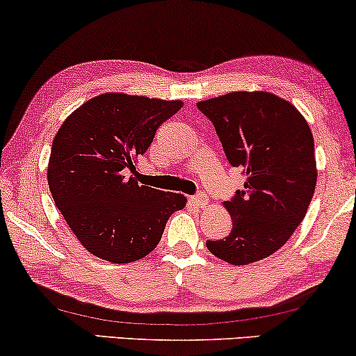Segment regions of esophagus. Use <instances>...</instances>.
Instances as JSON below:
<instances>
[{
	"label": "esophagus",
	"instance_id": "1",
	"mask_svg": "<svg viewBox=\"0 0 356 356\" xmlns=\"http://www.w3.org/2000/svg\"><path fill=\"white\" fill-rule=\"evenodd\" d=\"M189 201L193 202V206L196 207H201V209H204V207L207 206V202H209V197H207L206 195H196V196H191L189 197Z\"/></svg>",
	"mask_w": 356,
	"mask_h": 356
}]
</instances>
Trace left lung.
<instances>
[{
    "label": "left lung",
    "mask_w": 356,
    "mask_h": 356,
    "mask_svg": "<svg viewBox=\"0 0 356 356\" xmlns=\"http://www.w3.org/2000/svg\"><path fill=\"white\" fill-rule=\"evenodd\" d=\"M232 167L245 175L225 207L232 230L207 240L212 255L248 265L273 255L306 216L317 181L314 137L302 114L265 91H235L200 101Z\"/></svg>",
    "instance_id": "left-lung-1"
}]
</instances>
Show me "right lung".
Returning a JSON list of instances; mask_svg holds the SVG:
<instances>
[{
    "mask_svg": "<svg viewBox=\"0 0 356 356\" xmlns=\"http://www.w3.org/2000/svg\"><path fill=\"white\" fill-rule=\"evenodd\" d=\"M181 101L104 93L65 119L54 138L49 188L80 243L111 263H131L154 250L170 216L183 209L178 193L138 184L134 161Z\"/></svg>",
    "mask_w": 356,
    "mask_h": 356,
    "instance_id": "1",
    "label": "right lung"
}]
</instances>
